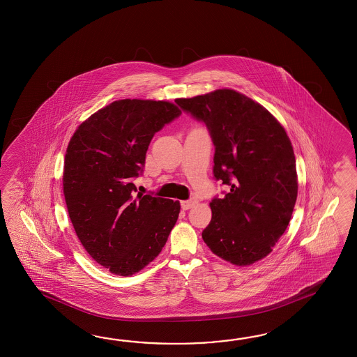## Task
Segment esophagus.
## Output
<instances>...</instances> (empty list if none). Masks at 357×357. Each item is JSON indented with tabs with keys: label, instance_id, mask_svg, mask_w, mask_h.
Here are the masks:
<instances>
[{
	"label": "esophagus",
	"instance_id": "obj_1",
	"mask_svg": "<svg viewBox=\"0 0 357 357\" xmlns=\"http://www.w3.org/2000/svg\"><path fill=\"white\" fill-rule=\"evenodd\" d=\"M197 203V200L195 197H190L189 200H183V202H181V208L183 211H188V209L192 208Z\"/></svg>",
	"mask_w": 357,
	"mask_h": 357
}]
</instances>
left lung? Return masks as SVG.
<instances>
[{"mask_svg": "<svg viewBox=\"0 0 357 357\" xmlns=\"http://www.w3.org/2000/svg\"><path fill=\"white\" fill-rule=\"evenodd\" d=\"M176 103L204 122L215 149L213 175L229 186L225 197L212 199L204 243L235 266L266 258L296 203V160L286 131L264 107L232 89Z\"/></svg>", "mask_w": 357, "mask_h": 357, "instance_id": "1", "label": "left lung"}]
</instances>
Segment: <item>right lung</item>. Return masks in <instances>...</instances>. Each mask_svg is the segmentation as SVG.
I'll return each instance as SVG.
<instances>
[{
  "instance_id": "1",
  "label": "right lung",
  "mask_w": 357,
  "mask_h": 357,
  "mask_svg": "<svg viewBox=\"0 0 357 357\" xmlns=\"http://www.w3.org/2000/svg\"><path fill=\"white\" fill-rule=\"evenodd\" d=\"M181 111L165 100L121 99L77 128L68 145L63 195L84 249L117 275H132L158 257L180 203L137 194L145 154L155 132Z\"/></svg>"
}]
</instances>
